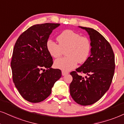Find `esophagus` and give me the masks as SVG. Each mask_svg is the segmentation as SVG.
<instances>
[{
    "label": "esophagus",
    "mask_w": 124,
    "mask_h": 124,
    "mask_svg": "<svg viewBox=\"0 0 124 124\" xmlns=\"http://www.w3.org/2000/svg\"><path fill=\"white\" fill-rule=\"evenodd\" d=\"M69 74V72H68L64 71H62V75H63V76L67 75V74Z\"/></svg>",
    "instance_id": "obj_1"
}]
</instances>
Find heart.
I'll return each mask as SVG.
<instances>
[{"label":"heart","mask_w":124,"mask_h":124,"mask_svg":"<svg viewBox=\"0 0 124 124\" xmlns=\"http://www.w3.org/2000/svg\"><path fill=\"white\" fill-rule=\"evenodd\" d=\"M58 44L52 39L46 41V49L53 57H61L66 51V57L58 59L54 62L57 69L69 71L77 67L78 62L82 63L87 60L91 50V43L86 36L72 30L67 29L62 32L57 37Z\"/></svg>","instance_id":"obj_1"}]
</instances>
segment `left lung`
I'll return each instance as SVG.
<instances>
[{
  "label": "left lung",
  "mask_w": 124,
  "mask_h": 124,
  "mask_svg": "<svg viewBox=\"0 0 124 124\" xmlns=\"http://www.w3.org/2000/svg\"><path fill=\"white\" fill-rule=\"evenodd\" d=\"M90 35L91 55L81 66L71 72L72 81L70 95L74 101L82 105L93 104L108 90L115 69V54L108 41L95 29L80 26ZM78 73L88 75L84 78Z\"/></svg>",
  "instance_id": "obj_1"
}]
</instances>
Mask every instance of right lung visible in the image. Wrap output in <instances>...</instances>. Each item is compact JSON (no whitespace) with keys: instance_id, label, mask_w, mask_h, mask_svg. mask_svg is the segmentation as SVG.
Here are the masks:
<instances>
[{"instance_id":"add662e5","label":"right lung","mask_w":124,"mask_h":124,"mask_svg":"<svg viewBox=\"0 0 124 124\" xmlns=\"http://www.w3.org/2000/svg\"><path fill=\"white\" fill-rule=\"evenodd\" d=\"M59 25H34L24 31L15 44L11 62L13 82L21 96L31 103L46 99L62 76L59 69L51 68L53 61L46 45L53 30Z\"/></svg>"}]
</instances>
